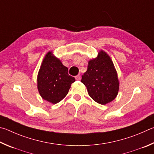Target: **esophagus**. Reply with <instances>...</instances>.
<instances>
[{
    "label": "esophagus",
    "instance_id": "1",
    "mask_svg": "<svg viewBox=\"0 0 154 154\" xmlns=\"http://www.w3.org/2000/svg\"><path fill=\"white\" fill-rule=\"evenodd\" d=\"M75 79H76V80H80V79H81V76H80V74H79V75H77L75 77Z\"/></svg>",
    "mask_w": 154,
    "mask_h": 154
}]
</instances>
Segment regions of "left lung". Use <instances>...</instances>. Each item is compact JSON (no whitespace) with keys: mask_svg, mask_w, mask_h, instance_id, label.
I'll return each mask as SVG.
<instances>
[{"mask_svg":"<svg viewBox=\"0 0 154 154\" xmlns=\"http://www.w3.org/2000/svg\"><path fill=\"white\" fill-rule=\"evenodd\" d=\"M81 82L91 97L101 105L114 100L119 90L116 70L110 57L103 51H99L97 57L88 61Z\"/></svg>","mask_w":154,"mask_h":154,"instance_id":"obj_1","label":"left lung"}]
</instances>
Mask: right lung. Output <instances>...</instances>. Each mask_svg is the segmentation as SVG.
<instances>
[{"instance_id": "obj_1", "label": "right lung", "mask_w": 154, "mask_h": 154, "mask_svg": "<svg viewBox=\"0 0 154 154\" xmlns=\"http://www.w3.org/2000/svg\"><path fill=\"white\" fill-rule=\"evenodd\" d=\"M75 79L68 74L64 66L52 52L45 55L37 77V87L40 96L53 104L61 101L67 95Z\"/></svg>"}]
</instances>
